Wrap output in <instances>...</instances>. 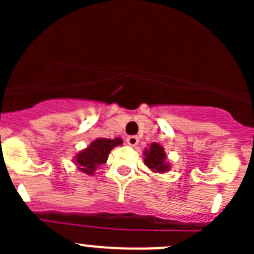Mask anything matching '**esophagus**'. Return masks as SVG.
<instances>
[{"label":"esophagus","instance_id":"1","mask_svg":"<svg viewBox=\"0 0 254 254\" xmlns=\"http://www.w3.org/2000/svg\"><path fill=\"white\" fill-rule=\"evenodd\" d=\"M126 141H127L129 146H136L138 143V137L137 136H128V137L126 138Z\"/></svg>","mask_w":254,"mask_h":254}]
</instances>
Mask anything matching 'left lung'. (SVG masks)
Here are the masks:
<instances>
[{
  "label": "left lung",
  "mask_w": 254,
  "mask_h": 254,
  "mask_svg": "<svg viewBox=\"0 0 254 254\" xmlns=\"http://www.w3.org/2000/svg\"><path fill=\"white\" fill-rule=\"evenodd\" d=\"M143 155H145V159H143L145 164L150 169L164 173L169 168V165L165 163V152L159 143H151L150 149L143 152Z\"/></svg>",
  "instance_id": "8db88e82"
}]
</instances>
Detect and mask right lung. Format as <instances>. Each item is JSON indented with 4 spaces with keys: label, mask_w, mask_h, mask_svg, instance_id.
I'll list each match as a JSON object with an SVG mask.
<instances>
[{
    "label": "right lung",
    "mask_w": 254,
    "mask_h": 254,
    "mask_svg": "<svg viewBox=\"0 0 254 254\" xmlns=\"http://www.w3.org/2000/svg\"><path fill=\"white\" fill-rule=\"evenodd\" d=\"M122 145L121 138L107 140V138H98L87 149L76 155V164L78 170L86 173L89 176H93L99 165L105 164L108 155L113 147Z\"/></svg>",
    "instance_id": "add662e5"
}]
</instances>
